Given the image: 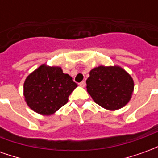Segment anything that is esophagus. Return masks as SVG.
Returning <instances> with one entry per match:
<instances>
[{
    "label": "esophagus",
    "instance_id": "esophagus-1",
    "mask_svg": "<svg viewBox=\"0 0 158 158\" xmlns=\"http://www.w3.org/2000/svg\"><path fill=\"white\" fill-rule=\"evenodd\" d=\"M85 81H82V82H80L79 84V85L80 86V87H85Z\"/></svg>",
    "mask_w": 158,
    "mask_h": 158
}]
</instances>
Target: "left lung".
<instances>
[{"instance_id":"left-lung-1","label":"left lung","mask_w":158,"mask_h":158,"mask_svg":"<svg viewBox=\"0 0 158 158\" xmlns=\"http://www.w3.org/2000/svg\"><path fill=\"white\" fill-rule=\"evenodd\" d=\"M87 91L93 101L109 111L128 104L134 91V80L119 66H98L89 72L86 80Z\"/></svg>"}]
</instances>
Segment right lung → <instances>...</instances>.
Instances as JSON below:
<instances>
[{"mask_svg": "<svg viewBox=\"0 0 158 158\" xmlns=\"http://www.w3.org/2000/svg\"><path fill=\"white\" fill-rule=\"evenodd\" d=\"M78 85L61 67L42 64L27 76L23 96L27 105L43 116H50L64 106Z\"/></svg>", "mask_w": 158, "mask_h": 158, "instance_id": "1", "label": "right lung"}]
</instances>
